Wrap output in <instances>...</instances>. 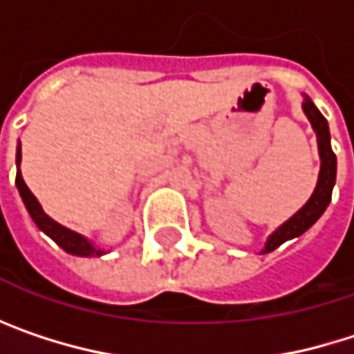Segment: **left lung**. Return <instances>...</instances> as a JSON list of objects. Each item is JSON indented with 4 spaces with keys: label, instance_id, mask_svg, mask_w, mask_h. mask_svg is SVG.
<instances>
[{
    "label": "left lung",
    "instance_id": "obj_1",
    "mask_svg": "<svg viewBox=\"0 0 354 354\" xmlns=\"http://www.w3.org/2000/svg\"><path fill=\"white\" fill-rule=\"evenodd\" d=\"M304 112L308 114L314 131H316V137H318V147H319V160H322V166H319V178L318 186L312 194V198L287 221L283 223L268 240H266V246L262 250V254L266 252H272L274 248H279L283 242L291 240V238H297L301 236L304 232H308L316 221L319 219V215L326 211L330 198H332V188H334V182H336V156L330 147V131H328V122L326 118L322 116L318 108L314 106V102L306 96L304 100Z\"/></svg>",
    "mask_w": 354,
    "mask_h": 354
}]
</instances>
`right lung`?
<instances>
[{
  "instance_id": "obj_1",
  "label": "right lung",
  "mask_w": 354,
  "mask_h": 354,
  "mask_svg": "<svg viewBox=\"0 0 354 354\" xmlns=\"http://www.w3.org/2000/svg\"><path fill=\"white\" fill-rule=\"evenodd\" d=\"M20 160H22V147L18 145L16 164H20ZM16 186H18V190H20V196H22V201H24V205H26V209H28L32 221L38 225V230H42L48 238H53V240L63 248L65 252L75 254V256H102V254H104V250H96L86 238H82L80 234H75V232H71V230L59 225L57 221H53V219L42 211L40 203L36 201V196L30 192V188L26 186V182H24V178L20 174V170H18V174H16Z\"/></svg>"
}]
</instances>
